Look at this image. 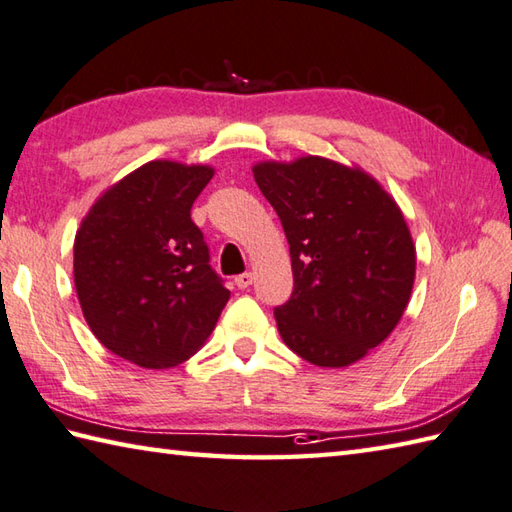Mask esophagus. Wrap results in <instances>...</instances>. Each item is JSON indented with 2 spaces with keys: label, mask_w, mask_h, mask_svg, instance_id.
Returning a JSON list of instances; mask_svg holds the SVG:
<instances>
[{
  "label": "esophagus",
  "mask_w": 512,
  "mask_h": 512,
  "mask_svg": "<svg viewBox=\"0 0 512 512\" xmlns=\"http://www.w3.org/2000/svg\"><path fill=\"white\" fill-rule=\"evenodd\" d=\"M252 283H254V274H252V271H245V274L236 276V287H238V289H247Z\"/></svg>",
  "instance_id": "1"
}]
</instances>
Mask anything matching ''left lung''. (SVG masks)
I'll list each match as a JSON object with an SVG mask.
<instances>
[{
	"instance_id": "left-lung-1",
	"label": "left lung",
	"mask_w": 512,
	"mask_h": 512,
	"mask_svg": "<svg viewBox=\"0 0 512 512\" xmlns=\"http://www.w3.org/2000/svg\"><path fill=\"white\" fill-rule=\"evenodd\" d=\"M260 192L283 223L294 291L276 307L287 347L342 369L391 336L415 280V245L395 198L358 165L325 156L260 161Z\"/></svg>"
}]
</instances>
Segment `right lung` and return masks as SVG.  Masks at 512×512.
<instances>
[{
    "label": "right lung",
    "mask_w": 512,
    "mask_h": 512,
    "mask_svg": "<svg viewBox=\"0 0 512 512\" xmlns=\"http://www.w3.org/2000/svg\"><path fill=\"white\" fill-rule=\"evenodd\" d=\"M210 165L150 161L103 192L75 236V287L90 331L143 369L192 358L229 300L192 205Z\"/></svg>",
    "instance_id": "right-lung-1"
}]
</instances>
